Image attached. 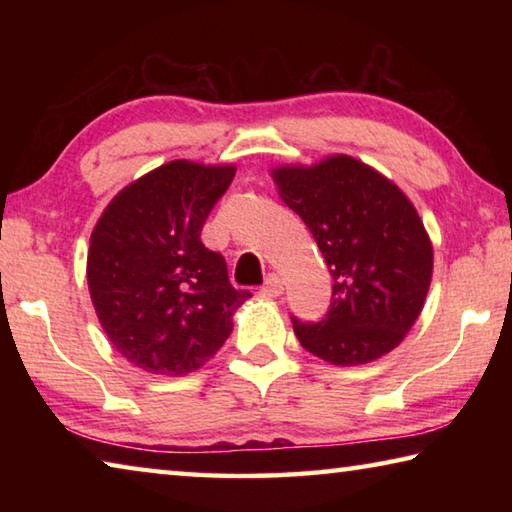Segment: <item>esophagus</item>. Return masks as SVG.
I'll list each match as a JSON object with an SVG mask.
<instances>
[{"instance_id": "1", "label": "esophagus", "mask_w": 512, "mask_h": 512, "mask_svg": "<svg viewBox=\"0 0 512 512\" xmlns=\"http://www.w3.org/2000/svg\"><path fill=\"white\" fill-rule=\"evenodd\" d=\"M284 291V284L277 275H268V280L262 289H259V293H262L264 298H277L280 293Z\"/></svg>"}]
</instances>
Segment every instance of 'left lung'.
<instances>
[{
    "label": "left lung",
    "mask_w": 512,
    "mask_h": 512,
    "mask_svg": "<svg viewBox=\"0 0 512 512\" xmlns=\"http://www.w3.org/2000/svg\"><path fill=\"white\" fill-rule=\"evenodd\" d=\"M273 180L334 280L332 305L318 323L291 316L300 345L336 366L384 357L418 320L431 284L433 248L413 203L350 155L277 167Z\"/></svg>",
    "instance_id": "left-lung-1"
}]
</instances>
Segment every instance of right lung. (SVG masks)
Instances as JSON below:
<instances>
[{"label":"right lung","instance_id":"1","mask_svg":"<svg viewBox=\"0 0 512 512\" xmlns=\"http://www.w3.org/2000/svg\"><path fill=\"white\" fill-rule=\"evenodd\" d=\"M235 178L232 164L173 160L112 198L94 225L88 287L115 350L151 375L178 377L210 361L250 291L230 284L201 230Z\"/></svg>","mask_w":512,"mask_h":512}]
</instances>
